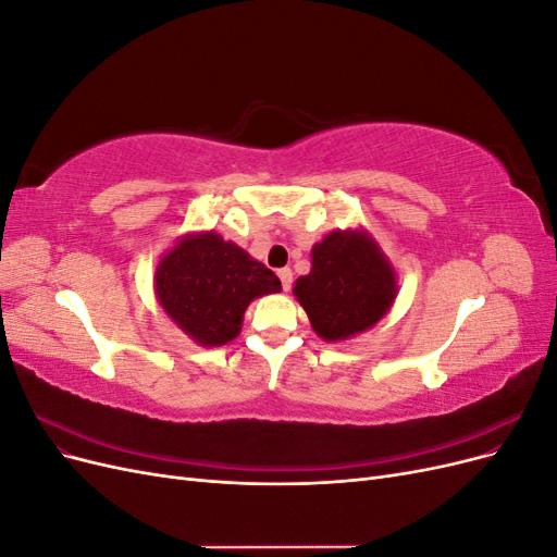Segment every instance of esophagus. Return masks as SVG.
<instances>
[{"label":"esophagus","instance_id":"esophagus-1","mask_svg":"<svg viewBox=\"0 0 557 557\" xmlns=\"http://www.w3.org/2000/svg\"><path fill=\"white\" fill-rule=\"evenodd\" d=\"M278 278H281L283 290H290V285H293V272H290L288 267H285V269H278Z\"/></svg>","mask_w":557,"mask_h":557}]
</instances>
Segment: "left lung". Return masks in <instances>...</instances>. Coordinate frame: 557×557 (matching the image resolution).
<instances>
[{"mask_svg": "<svg viewBox=\"0 0 557 557\" xmlns=\"http://www.w3.org/2000/svg\"><path fill=\"white\" fill-rule=\"evenodd\" d=\"M293 295L325 342H346L372 330L393 309L397 274L376 239L362 227L336 230L311 248V272Z\"/></svg>", "mask_w": 557, "mask_h": 557, "instance_id": "left-lung-1", "label": "left lung"}]
</instances>
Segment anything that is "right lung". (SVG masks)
Listing matches in <instances>:
<instances>
[{"instance_id":"1","label":"right lung","mask_w":557,"mask_h":557,"mask_svg":"<svg viewBox=\"0 0 557 557\" xmlns=\"http://www.w3.org/2000/svg\"><path fill=\"white\" fill-rule=\"evenodd\" d=\"M153 283L162 311L205 348L237 339L250 301L281 290L272 269L213 230L183 234L160 258Z\"/></svg>"}]
</instances>
